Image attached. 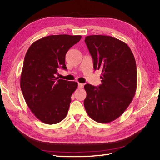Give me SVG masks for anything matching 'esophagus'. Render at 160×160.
<instances>
[{
	"mask_svg": "<svg viewBox=\"0 0 160 160\" xmlns=\"http://www.w3.org/2000/svg\"><path fill=\"white\" fill-rule=\"evenodd\" d=\"M83 87H84V84H83L78 83V88H79V89H82Z\"/></svg>",
	"mask_w": 160,
	"mask_h": 160,
	"instance_id": "obj_1",
	"label": "esophagus"
}]
</instances>
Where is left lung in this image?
<instances>
[{
  "label": "left lung",
  "instance_id": "left-lung-1",
  "mask_svg": "<svg viewBox=\"0 0 160 160\" xmlns=\"http://www.w3.org/2000/svg\"><path fill=\"white\" fill-rule=\"evenodd\" d=\"M84 42L94 69L102 71L100 86L84 85V108L93 120L108 123L122 115L133 99L137 88L136 62L127 44L113 37L91 35Z\"/></svg>",
  "mask_w": 160,
  "mask_h": 160
}]
</instances>
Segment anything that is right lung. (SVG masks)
<instances>
[{"label": "right lung", "mask_w": 160, "mask_h": 160, "mask_svg": "<svg viewBox=\"0 0 160 160\" xmlns=\"http://www.w3.org/2000/svg\"><path fill=\"white\" fill-rule=\"evenodd\" d=\"M82 36L52 35L36 40L24 59L20 88L35 116L47 124H57L67 116L76 82L56 78L58 68L67 69L65 56Z\"/></svg>", "instance_id": "add662e5"}]
</instances>
